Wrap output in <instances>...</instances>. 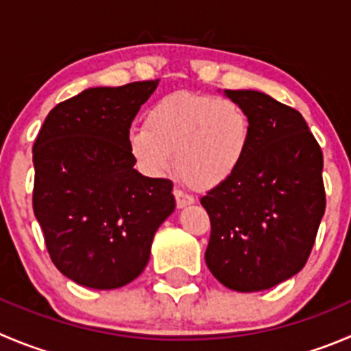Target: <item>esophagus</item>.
Segmentation results:
<instances>
[{
	"label": "esophagus",
	"instance_id": "34e87169",
	"mask_svg": "<svg viewBox=\"0 0 351 351\" xmlns=\"http://www.w3.org/2000/svg\"><path fill=\"white\" fill-rule=\"evenodd\" d=\"M173 196H176V203H178V208H184V206L193 205L195 203V198L186 193H182L181 189H173Z\"/></svg>",
	"mask_w": 351,
	"mask_h": 351
}]
</instances>
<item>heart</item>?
<instances>
[{"label":"heart","mask_w":351,"mask_h":351,"mask_svg":"<svg viewBox=\"0 0 351 351\" xmlns=\"http://www.w3.org/2000/svg\"><path fill=\"white\" fill-rule=\"evenodd\" d=\"M250 138L248 113L239 103L179 91L160 98L146 112L145 128H132L128 145L145 173L158 178L176 162L179 178L205 191L238 172Z\"/></svg>","instance_id":"heart-1"}]
</instances>
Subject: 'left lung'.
<instances>
[{
  "label": "left lung",
  "mask_w": 351,
  "mask_h": 351,
  "mask_svg": "<svg viewBox=\"0 0 351 351\" xmlns=\"http://www.w3.org/2000/svg\"><path fill=\"white\" fill-rule=\"evenodd\" d=\"M248 113L238 172L202 198L212 223L205 262L226 288L263 291L303 269L326 210L322 152L302 113L253 89L226 91Z\"/></svg>",
  "instance_id": "obj_1"
}]
</instances>
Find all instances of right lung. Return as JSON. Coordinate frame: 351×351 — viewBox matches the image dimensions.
<instances>
[{"instance_id":"obj_1","label":"right lung","mask_w":351,"mask_h":351,"mask_svg":"<svg viewBox=\"0 0 351 351\" xmlns=\"http://www.w3.org/2000/svg\"><path fill=\"white\" fill-rule=\"evenodd\" d=\"M156 81L89 88L58 103L32 148L34 215L56 269L115 289L145 270L155 232L176 208L173 184L134 169L129 129Z\"/></svg>"}]
</instances>
